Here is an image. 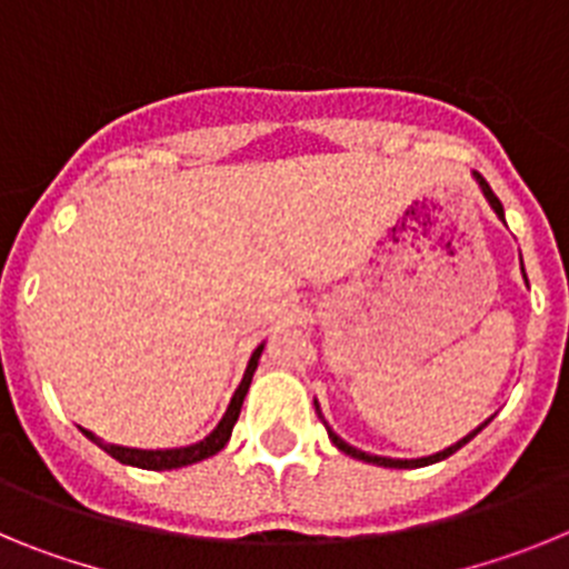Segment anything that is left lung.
Listing matches in <instances>:
<instances>
[{"mask_svg": "<svg viewBox=\"0 0 569 569\" xmlns=\"http://www.w3.org/2000/svg\"><path fill=\"white\" fill-rule=\"evenodd\" d=\"M472 179H476V184H479V188H481V193H485V199H487V204H490V208H492V213L499 216L501 222H505V208H501V202H499V199H496V193H492V190H490V184L485 182V176H481V173H476V170H472ZM521 276H525V281H527L525 264H521ZM313 405H316V413H319V419L325 421V416H321V407H319V401L313 399ZM490 419H492V416H490ZM490 419H487L485 425H479V427H476V430H470V433H467L465 439H459V441H456V445L445 447V450H439V453H433V456H421V459H390V456H373V453H365V450H359V447L347 445V441L341 439L339 433H336V430H333V427L328 425V421H325V427H328V436H330V441H333V445L339 447L341 453L353 456V459H359V461H367V465H379V467H396V470H416V467L436 465V461H445L447 456H453L456 450H461V447L467 445V441H470V439H476V436H479L481 430H485V427L490 425Z\"/></svg>", "mask_w": 569, "mask_h": 569, "instance_id": "obj_1", "label": "left lung"}]
</instances>
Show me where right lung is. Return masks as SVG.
<instances>
[{"mask_svg": "<svg viewBox=\"0 0 569 569\" xmlns=\"http://www.w3.org/2000/svg\"><path fill=\"white\" fill-rule=\"evenodd\" d=\"M261 350H264V341H261L253 353H250L248 367H244V376H241L239 387H236L233 399H230L228 410H224V416L219 419V425H216L202 441H196V445L164 447V450H142V447L110 445V441L99 439L97 433H90V430H84V427H79V430H82V433L88 436L93 445L102 447L104 453L113 456L116 461H122V465H130V467H142V470H176V467H188V465H196V461L210 459V456L219 453V450H222V447L230 441L233 425L239 421V413H241V401H244V396H248L250 381H253L256 367H259Z\"/></svg>", "mask_w": 569, "mask_h": 569, "instance_id": "1", "label": "right lung"}]
</instances>
